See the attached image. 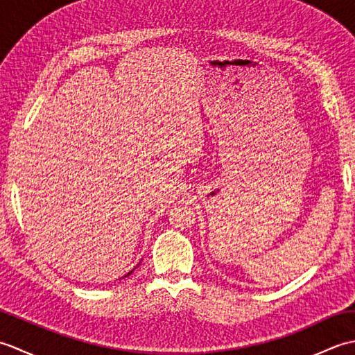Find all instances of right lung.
Segmentation results:
<instances>
[{
    "label": "right lung",
    "instance_id": "obj_1",
    "mask_svg": "<svg viewBox=\"0 0 355 355\" xmlns=\"http://www.w3.org/2000/svg\"><path fill=\"white\" fill-rule=\"evenodd\" d=\"M137 267H139V266H137ZM137 267H135V268H137ZM132 271H134V268H132V270H131V271H130V273H128V275H125V276H123V277H128V276H130V275H131V273H132Z\"/></svg>",
    "mask_w": 355,
    "mask_h": 355
}]
</instances>
